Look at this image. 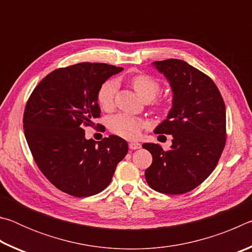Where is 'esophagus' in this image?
Returning <instances> with one entry per match:
<instances>
[{
  "label": "esophagus",
  "instance_id": "esophagus-1",
  "mask_svg": "<svg viewBox=\"0 0 252 252\" xmlns=\"http://www.w3.org/2000/svg\"><path fill=\"white\" fill-rule=\"evenodd\" d=\"M129 148L131 149V150H136V149L141 148V144H140L139 142H130Z\"/></svg>",
  "mask_w": 252,
  "mask_h": 252
}]
</instances>
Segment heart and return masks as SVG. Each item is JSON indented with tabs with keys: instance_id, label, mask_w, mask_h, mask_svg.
Listing matches in <instances>:
<instances>
[{
	"instance_id": "b5f03b06",
	"label": "heart",
	"mask_w": 252,
	"mask_h": 252,
	"mask_svg": "<svg viewBox=\"0 0 252 252\" xmlns=\"http://www.w3.org/2000/svg\"><path fill=\"white\" fill-rule=\"evenodd\" d=\"M130 84L141 99L150 101L160 92L159 81L146 73H138L131 76ZM118 84L114 80H108L97 91V103L102 109L110 111L114 106V96ZM146 123L141 119L126 113H119L109 119V129L126 139H135L141 133Z\"/></svg>"
}]
</instances>
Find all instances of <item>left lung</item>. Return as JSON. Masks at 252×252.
<instances>
[{"label":"left lung","mask_w":252,"mask_h":252,"mask_svg":"<svg viewBox=\"0 0 252 252\" xmlns=\"http://www.w3.org/2000/svg\"><path fill=\"white\" fill-rule=\"evenodd\" d=\"M168 79L172 89V108L156 127L171 134L172 146L144 143L152 155L146 170L148 185L158 192L182 194L193 190L210 176L225 146V105L215 82L182 60L152 63Z\"/></svg>","instance_id":"8db88e82"}]
</instances>
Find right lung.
Segmentation results:
<instances>
[{"mask_svg":"<svg viewBox=\"0 0 252 252\" xmlns=\"http://www.w3.org/2000/svg\"><path fill=\"white\" fill-rule=\"evenodd\" d=\"M122 67L83 62L51 72L36 85L23 116L34 161L59 190L90 197L110 185L127 143L118 135L99 142L85 139L84 126L100 118L97 91Z\"/></svg>","mask_w":252,"mask_h":252,"instance_id":"obj_1","label":"right lung"}]
</instances>
